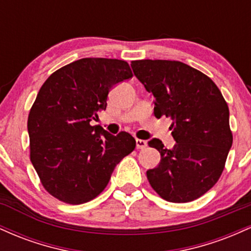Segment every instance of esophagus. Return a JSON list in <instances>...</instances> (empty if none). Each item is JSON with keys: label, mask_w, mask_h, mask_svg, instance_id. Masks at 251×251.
<instances>
[{"label": "esophagus", "mask_w": 251, "mask_h": 251, "mask_svg": "<svg viewBox=\"0 0 251 251\" xmlns=\"http://www.w3.org/2000/svg\"><path fill=\"white\" fill-rule=\"evenodd\" d=\"M135 145H137V149L142 150V149H145L148 144H146L145 140L143 139H135Z\"/></svg>", "instance_id": "34e87169"}]
</instances>
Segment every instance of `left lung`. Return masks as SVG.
<instances>
[{
    "mask_svg": "<svg viewBox=\"0 0 251 251\" xmlns=\"http://www.w3.org/2000/svg\"><path fill=\"white\" fill-rule=\"evenodd\" d=\"M134 75L154 98V116L171 118V150L159 139L160 163L148 170L151 186L172 203H186L208 192L220 179L232 145L229 107L215 82L180 61L137 60Z\"/></svg>",
    "mask_w": 251,
    "mask_h": 251,
    "instance_id": "1",
    "label": "left lung"
}]
</instances>
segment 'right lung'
Returning a JSON list of instances; mask_svg holds the SVG:
<instances>
[{
  "label": "right lung",
  "mask_w": 251,
  "mask_h": 251,
  "mask_svg": "<svg viewBox=\"0 0 251 251\" xmlns=\"http://www.w3.org/2000/svg\"><path fill=\"white\" fill-rule=\"evenodd\" d=\"M133 76L118 59L85 57L46 80L28 116L30 160L43 188L67 204L92 201L107 186L135 140L91 125L106 109L109 89Z\"/></svg>",
  "instance_id": "add662e5"
}]
</instances>
